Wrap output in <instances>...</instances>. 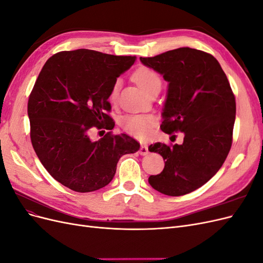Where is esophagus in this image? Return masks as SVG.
<instances>
[{"label":"esophagus","mask_w":263,"mask_h":263,"mask_svg":"<svg viewBox=\"0 0 263 263\" xmlns=\"http://www.w3.org/2000/svg\"><path fill=\"white\" fill-rule=\"evenodd\" d=\"M148 153H149L148 146H147L146 144H141V145H140V148H139V154H140L141 156H146V155H148Z\"/></svg>","instance_id":"34e87169"}]
</instances>
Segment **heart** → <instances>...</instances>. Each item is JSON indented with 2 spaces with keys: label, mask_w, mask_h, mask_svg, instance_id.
I'll return each instance as SVG.
<instances>
[{
  "label": "heart",
  "mask_w": 263,
  "mask_h": 263,
  "mask_svg": "<svg viewBox=\"0 0 263 263\" xmlns=\"http://www.w3.org/2000/svg\"><path fill=\"white\" fill-rule=\"evenodd\" d=\"M134 79L142 90L147 94H151L156 90H160L162 81L161 78L155 70L149 68H141L138 69L134 73ZM119 80H116L113 84L112 89L109 92V100L115 101L118 94L119 89ZM155 123V119L150 115H141V114H128L122 117L121 126L122 128L133 136L138 138H145L150 133L151 127Z\"/></svg>",
  "instance_id": "obj_1"
}]
</instances>
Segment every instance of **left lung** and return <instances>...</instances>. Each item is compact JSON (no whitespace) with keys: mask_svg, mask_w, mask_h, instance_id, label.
Instances as JSON below:
<instances>
[{"mask_svg":"<svg viewBox=\"0 0 263 263\" xmlns=\"http://www.w3.org/2000/svg\"><path fill=\"white\" fill-rule=\"evenodd\" d=\"M140 61L169 82L161 130L184 133L182 145L149 146L165 161L163 171L148 182L169 196L191 193L226 160L233 144L235 95L218 61L205 51L183 47Z\"/></svg>","mask_w":263,"mask_h":263,"instance_id":"1","label":"left lung"}]
</instances>
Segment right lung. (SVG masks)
I'll return each instance as SVG.
<instances>
[{"instance_id": "right-lung-1", "label": "right lung", "mask_w": 263, "mask_h": 263, "mask_svg": "<svg viewBox=\"0 0 263 263\" xmlns=\"http://www.w3.org/2000/svg\"><path fill=\"white\" fill-rule=\"evenodd\" d=\"M135 55L95 50L60 51L46 61L28 99L30 140L50 176L76 192H93L113 180L119 158L139 142L112 132L92 141L89 132L113 129L108 102L116 79Z\"/></svg>"}]
</instances>
